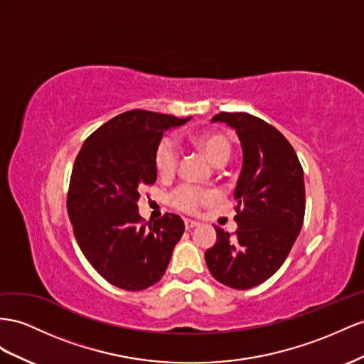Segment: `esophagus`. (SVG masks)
<instances>
[{"instance_id": "1", "label": "esophagus", "mask_w": 364, "mask_h": 364, "mask_svg": "<svg viewBox=\"0 0 364 364\" xmlns=\"http://www.w3.org/2000/svg\"><path fill=\"white\" fill-rule=\"evenodd\" d=\"M183 223H185V228H186V230H191V228L198 227V225H199V222L191 220V219H185V220H183Z\"/></svg>"}]
</instances>
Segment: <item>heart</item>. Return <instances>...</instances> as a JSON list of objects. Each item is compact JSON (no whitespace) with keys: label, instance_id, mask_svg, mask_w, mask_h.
<instances>
[{"label":"heart","instance_id":"b5f03b06","mask_svg":"<svg viewBox=\"0 0 364 364\" xmlns=\"http://www.w3.org/2000/svg\"><path fill=\"white\" fill-rule=\"evenodd\" d=\"M194 145L202 150L206 158H208L214 165H223L227 164L231 158V141L227 136L218 133V132H208L200 133L193 137ZM154 165L156 170L162 176H171L178 170L179 165V149L171 137H162V139L156 145L154 150ZM215 193L213 190L199 188V186H193L188 183L179 185L171 193V202L176 208L186 213H193L199 208L200 205L208 203L214 199Z\"/></svg>","mask_w":364,"mask_h":364}]
</instances>
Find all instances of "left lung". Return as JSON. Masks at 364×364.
Instances as JSON below:
<instances>
[{
	"instance_id": "1",
	"label": "left lung",
	"mask_w": 364,
	"mask_h": 364,
	"mask_svg": "<svg viewBox=\"0 0 364 364\" xmlns=\"http://www.w3.org/2000/svg\"><path fill=\"white\" fill-rule=\"evenodd\" d=\"M211 121L237 133L243 165L234 190L237 231L215 228L218 240L205 260L218 282L250 289L282 267L301 230L303 168L287 137L260 117L222 112Z\"/></svg>"
}]
</instances>
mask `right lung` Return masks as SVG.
Listing matches in <instances>:
<instances>
[{"instance_id": "1", "label": "right lung", "mask_w": 364, "mask_h": 364, "mask_svg": "<svg viewBox=\"0 0 364 364\" xmlns=\"http://www.w3.org/2000/svg\"><path fill=\"white\" fill-rule=\"evenodd\" d=\"M191 117L146 110L114 116L87 137L72 170L67 213L77 245L114 287L142 291L158 283L185 231L178 214L144 223L137 200L156 182V145Z\"/></svg>"}]
</instances>
